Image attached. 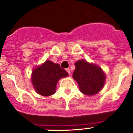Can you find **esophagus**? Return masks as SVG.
<instances>
[{"mask_svg":"<svg viewBox=\"0 0 133 133\" xmlns=\"http://www.w3.org/2000/svg\"><path fill=\"white\" fill-rule=\"evenodd\" d=\"M65 70H66V71L68 72V74H70V73H71V71H70V69H69V68H67V69H65Z\"/></svg>","mask_w":133,"mask_h":133,"instance_id":"esophagus-1","label":"esophagus"}]
</instances>
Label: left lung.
I'll return each instance as SVG.
<instances>
[{"instance_id":"obj_1","label":"left lung","mask_w":133,"mask_h":133,"mask_svg":"<svg viewBox=\"0 0 133 133\" xmlns=\"http://www.w3.org/2000/svg\"><path fill=\"white\" fill-rule=\"evenodd\" d=\"M73 77L78 84L80 91L87 95H93L101 90L105 76L100 67L84 60L76 62Z\"/></svg>"}]
</instances>
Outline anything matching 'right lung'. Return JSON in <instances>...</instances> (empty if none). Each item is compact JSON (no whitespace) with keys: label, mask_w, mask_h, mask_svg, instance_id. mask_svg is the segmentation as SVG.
<instances>
[{"label":"right lung","mask_w":133,"mask_h":133,"mask_svg":"<svg viewBox=\"0 0 133 133\" xmlns=\"http://www.w3.org/2000/svg\"><path fill=\"white\" fill-rule=\"evenodd\" d=\"M68 76V72L60 68L59 64L46 60L33 70L31 81L36 91L42 96H48L55 92L59 79Z\"/></svg>","instance_id":"add662e5"}]
</instances>
